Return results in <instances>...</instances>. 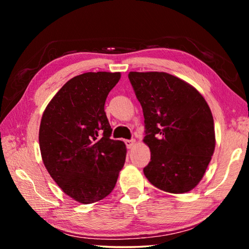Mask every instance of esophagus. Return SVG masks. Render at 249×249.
I'll return each instance as SVG.
<instances>
[{"mask_svg":"<svg viewBox=\"0 0 249 249\" xmlns=\"http://www.w3.org/2000/svg\"><path fill=\"white\" fill-rule=\"evenodd\" d=\"M125 145H126V147H127L128 149L133 148L134 145H135V140H126L125 141Z\"/></svg>","mask_w":249,"mask_h":249,"instance_id":"1","label":"esophagus"}]
</instances>
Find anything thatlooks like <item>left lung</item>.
I'll return each mask as SVG.
<instances>
[{
	"instance_id": "obj_1",
	"label": "left lung",
	"mask_w": 249,
	"mask_h": 249,
	"mask_svg": "<svg viewBox=\"0 0 249 249\" xmlns=\"http://www.w3.org/2000/svg\"><path fill=\"white\" fill-rule=\"evenodd\" d=\"M142 105L150 161L144 174L156 188L184 193L200 182L215 148L208 103L183 80L166 72H129Z\"/></svg>"
}]
</instances>
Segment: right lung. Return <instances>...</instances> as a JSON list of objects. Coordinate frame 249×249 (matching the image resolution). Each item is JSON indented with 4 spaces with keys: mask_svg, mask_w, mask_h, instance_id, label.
I'll return each mask as SVG.
<instances>
[{
    "mask_svg": "<svg viewBox=\"0 0 249 249\" xmlns=\"http://www.w3.org/2000/svg\"><path fill=\"white\" fill-rule=\"evenodd\" d=\"M120 72H87L69 80L46 107L39 147L49 175L66 195L83 204L114 189L126 147L111 138L104 104Z\"/></svg>",
    "mask_w": 249,
    "mask_h": 249,
    "instance_id": "add662e5",
    "label": "right lung"
}]
</instances>
